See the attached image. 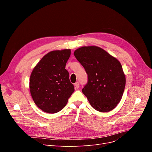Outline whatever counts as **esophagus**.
I'll return each instance as SVG.
<instances>
[{"mask_svg":"<svg viewBox=\"0 0 152 152\" xmlns=\"http://www.w3.org/2000/svg\"><path fill=\"white\" fill-rule=\"evenodd\" d=\"M75 88H77V89L79 88V86H80L79 82H76V83L75 84Z\"/></svg>","mask_w":152,"mask_h":152,"instance_id":"1","label":"esophagus"}]
</instances>
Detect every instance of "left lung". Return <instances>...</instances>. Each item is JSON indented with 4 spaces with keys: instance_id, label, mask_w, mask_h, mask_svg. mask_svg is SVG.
Segmentation results:
<instances>
[{
    "instance_id": "obj_1",
    "label": "left lung",
    "mask_w": 152,
    "mask_h": 152,
    "mask_svg": "<svg viewBox=\"0 0 152 152\" xmlns=\"http://www.w3.org/2000/svg\"><path fill=\"white\" fill-rule=\"evenodd\" d=\"M74 56L88 78L82 93L96 110L111 111L121 102L126 86L121 63L97 46L80 48L75 50Z\"/></svg>"
}]
</instances>
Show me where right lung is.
Segmentation results:
<instances>
[{
  "label": "right lung",
  "mask_w": 152,
  "mask_h": 152,
  "mask_svg": "<svg viewBox=\"0 0 152 152\" xmlns=\"http://www.w3.org/2000/svg\"><path fill=\"white\" fill-rule=\"evenodd\" d=\"M70 54V49L50 51L40 59L31 73V97L44 112L54 113L60 111L75 91L65 69Z\"/></svg>",
  "instance_id": "add662e5"
}]
</instances>
